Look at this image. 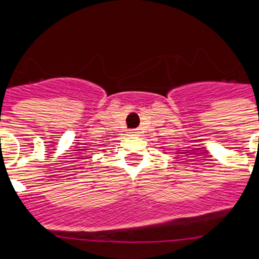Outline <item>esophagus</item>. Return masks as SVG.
<instances>
[{
  "instance_id": "1",
  "label": "esophagus",
  "mask_w": 259,
  "mask_h": 259,
  "mask_svg": "<svg viewBox=\"0 0 259 259\" xmlns=\"http://www.w3.org/2000/svg\"><path fill=\"white\" fill-rule=\"evenodd\" d=\"M130 134H132V135H137V134H138V132H137V130H132V132H130Z\"/></svg>"
}]
</instances>
